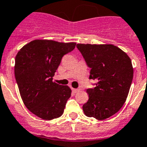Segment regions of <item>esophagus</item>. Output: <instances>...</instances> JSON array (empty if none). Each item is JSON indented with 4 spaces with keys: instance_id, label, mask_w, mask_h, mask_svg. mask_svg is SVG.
Wrapping results in <instances>:
<instances>
[{
    "instance_id": "obj_1",
    "label": "esophagus",
    "mask_w": 147,
    "mask_h": 147,
    "mask_svg": "<svg viewBox=\"0 0 147 147\" xmlns=\"http://www.w3.org/2000/svg\"><path fill=\"white\" fill-rule=\"evenodd\" d=\"M72 92L73 93H76L78 92V89H74V88H72Z\"/></svg>"
}]
</instances>
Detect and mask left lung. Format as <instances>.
I'll return each mask as SVG.
<instances>
[{
    "label": "left lung",
    "mask_w": 147,
    "mask_h": 147,
    "mask_svg": "<svg viewBox=\"0 0 147 147\" xmlns=\"http://www.w3.org/2000/svg\"><path fill=\"white\" fill-rule=\"evenodd\" d=\"M88 66L89 78L96 86L87 89L89 100L83 106L84 114L104 120L121 109L127 100L133 78V67L126 52L112 44L78 43Z\"/></svg>",
    "instance_id": "8db88e82"
}]
</instances>
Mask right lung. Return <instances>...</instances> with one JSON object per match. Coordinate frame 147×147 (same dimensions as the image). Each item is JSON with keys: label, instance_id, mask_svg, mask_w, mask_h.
Returning <instances> with one entry per match:
<instances>
[{"label": "right lung", "instance_id": "1", "mask_svg": "<svg viewBox=\"0 0 147 147\" xmlns=\"http://www.w3.org/2000/svg\"><path fill=\"white\" fill-rule=\"evenodd\" d=\"M76 43L47 39L32 40L15 57V76L24 105L43 120L61 117L72 90L52 81L64 55L75 49Z\"/></svg>", "mask_w": 147, "mask_h": 147}]
</instances>
